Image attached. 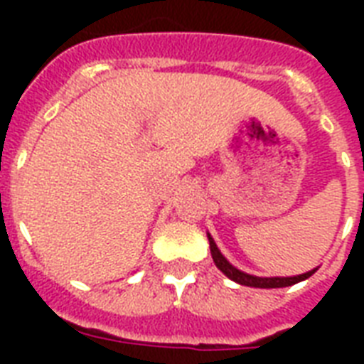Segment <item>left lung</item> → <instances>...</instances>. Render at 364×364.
Returning <instances> with one entry per match:
<instances>
[{
  "label": "left lung",
  "mask_w": 364,
  "mask_h": 364,
  "mask_svg": "<svg viewBox=\"0 0 364 364\" xmlns=\"http://www.w3.org/2000/svg\"><path fill=\"white\" fill-rule=\"evenodd\" d=\"M208 240H210V249H211V257H213V262L219 270L225 274L227 277H230L232 282L240 283V285H247V287H259V289H277V287H289V285H294V283L304 282L311 274H316V270L306 272V274H300V276L293 277H259V276H251V274H245V272L234 268L230 262H228L223 253L217 247V243L213 242L210 234H208Z\"/></svg>",
  "instance_id": "1"
}]
</instances>
